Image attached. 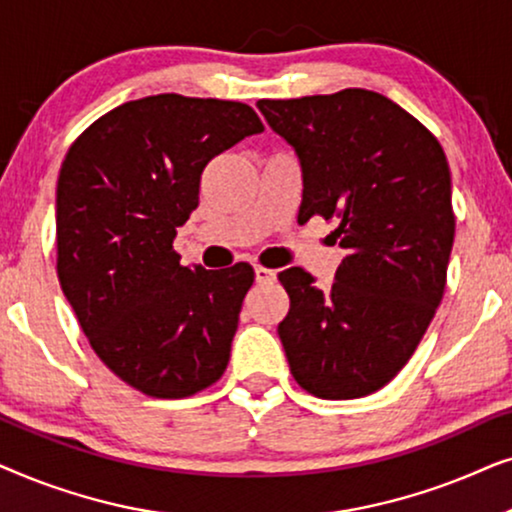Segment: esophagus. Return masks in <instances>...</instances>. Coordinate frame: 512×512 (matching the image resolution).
<instances>
[{
  "instance_id": "34e87169",
  "label": "esophagus",
  "mask_w": 512,
  "mask_h": 512,
  "mask_svg": "<svg viewBox=\"0 0 512 512\" xmlns=\"http://www.w3.org/2000/svg\"><path fill=\"white\" fill-rule=\"evenodd\" d=\"M254 275H256V284H272L277 279V272L270 268H263V265H256Z\"/></svg>"
}]
</instances>
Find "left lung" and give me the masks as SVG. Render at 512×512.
I'll return each instance as SVG.
<instances>
[{
  "label": "left lung",
  "instance_id": "1",
  "mask_svg": "<svg viewBox=\"0 0 512 512\" xmlns=\"http://www.w3.org/2000/svg\"><path fill=\"white\" fill-rule=\"evenodd\" d=\"M298 153V221H338L347 249L331 289L289 268L291 307L277 326L293 380L319 398H361L394 380L443 300L454 242L452 179L443 146L373 90L258 100Z\"/></svg>",
  "mask_w": 512,
  "mask_h": 512
}]
</instances>
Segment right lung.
I'll list each match as a JSON object with an SVG mask.
<instances>
[{"mask_svg": "<svg viewBox=\"0 0 512 512\" xmlns=\"http://www.w3.org/2000/svg\"><path fill=\"white\" fill-rule=\"evenodd\" d=\"M256 132L249 104L163 93L100 116L62 160V293L104 366L146 396H193L228 366L254 268H184L172 242L209 160Z\"/></svg>", "mask_w": 512, "mask_h": 512, "instance_id": "1", "label": "right lung"}]
</instances>
